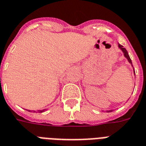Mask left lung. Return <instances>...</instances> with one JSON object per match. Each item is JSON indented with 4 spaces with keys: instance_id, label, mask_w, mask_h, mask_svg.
Masks as SVG:
<instances>
[{
    "instance_id": "left-lung-1",
    "label": "left lung",
    "mask_w": 146,
    "mask_h": 146,
    "mask_svg": "<svg viewBox=\"0 0 146 146\" xmlns=\"http://www.w3.org/2000/svg\"><path fill=\"white\" fill-rule=\"evenodd\" d=\"M118 47H119L121 50L123 52L124 57H125V58L127 59V61H129V63H131V64L132 65V61H131V58H130V56H129V54H128V53H127V51L126 50V48H124V47H123V46H121V45H120V44H118ZM134 74H135V71H134ZM112 111H113V110H107V111H106V112H112Z\"/></svg>"
}]
</instances>
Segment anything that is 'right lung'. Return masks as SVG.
Segmentation results:
<instances>
[{
	"instance_id": "right-lung-1",
	"label": "right lung",
	"mask_w": 146,
	"mask_h": 146,
	"mask_svg": "<svg viewBox=\"0 0 146 146\" xmlns=\"http://www.w3.org/2000/svg\"><path fill=\"white\" fill-rule=\"evenodd\" d=\"M28 111H29V112H31L30 110H28ZM45 111H46V109H45V110H37V112H45ZM34 112H35V111H34Z\"/></svg>"
}]
</instances>
